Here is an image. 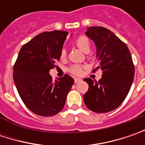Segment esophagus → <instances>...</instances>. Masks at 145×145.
I'll list each match as a JSON object with an SVG mask.
<instances>
[{
	"mask_svg": "<svg viewBox=\"0 0 145 145\" xmlns=\"http://www.w3.org/2000/svg\"><path fill=\"white\" fill-rule=\"evenodd\" d=\"M82 81L81 78H75L74 79V81H75V83H79V82H81Z\"/></svg>",
	"mask_w": 145,
	"mask_h": 145,
	"instance_id": "34e87169",
	"label": "esophagus"
}]
</instances>
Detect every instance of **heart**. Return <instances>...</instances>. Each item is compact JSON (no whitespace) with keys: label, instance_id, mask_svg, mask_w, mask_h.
I'll use <instances>...</instances> for the list:
<instances>
[{"label":"heart","instance_id":"obj_1","mask_svg":"<svg viewBox=\"0 0 145 145\" xmlns=\"http://www.w3.org/2000/svg\"><path fill=\"white\" fill-rule=\"evenodd\" d=\"M75 43L77 46V48L81 51H82L83 52H89V50H90V42H89V39L85 35H81L78 37L76 39ZM65 56H66V51L62 50V52L60 53V57L64 58ZM69 71L75 75H81L82 73V68L79 65H72L69 69Z\"/></svg>","mask_w":145,"mask_h":145}]
</instances>
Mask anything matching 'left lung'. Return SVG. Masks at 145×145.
I'll use <instances>...</instances> for the list:
<instances>
[{
    "label": "left lung",
    "mask_w": 145,
    "mask_h": 145,
    "mask_svg": "<svg viewBox=\"0 0 145 145\" xmlns=\"http://www.w3.org/2000/svg\"><path fill=\"white\" fill-rule=\"evenodd\" d=\"M86 35L96 46L97 69H102L103 76L98 81L84 79L89 85L84 102L96 113L114 110L124 101L133 82L135 67L131 53L125 43L106 28L90 26Z\"/></svg>",
    "instance_id": "1"
}]
</instances>
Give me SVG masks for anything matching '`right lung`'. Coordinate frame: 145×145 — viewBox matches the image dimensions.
Wrapping results in <instances>:
<instances>
[{"label":"right lung","instance_id":"obj_1","mask_svg":"<svg viewBox=\"0 0 145 145\" xmlns=\"http://www.w3.org/2000/svg\"><path fill=\"white\" fill-rule=\"evenodd\" d=\"M68 32L39 34L23 45L14 67V84L20 97L33 113L48 117L60 112L74 80L64 75L53 81L49 74L60 53Z\"/></svg>","mask_w":145,"mask_h":145}]
</instances>
